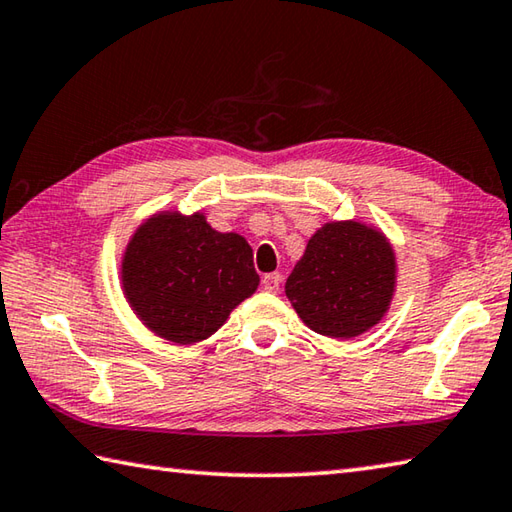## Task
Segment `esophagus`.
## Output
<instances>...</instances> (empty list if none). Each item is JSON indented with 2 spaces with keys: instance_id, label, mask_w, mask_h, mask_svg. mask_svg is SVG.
I'll return each instance as SVG.
<instances>
[{
  "instance_id": "1",
  "label": "esophagus",
  "mask_w": 512,
  "mask_h": 512,
  "mask_svg": "<svg viewBox=\"0 0 512 512\" xmlns=\"http://www.w3.org/2000/svg\"><path fill=\"white\" fill-rule=\"evenodd\" d=\"M280 284H282L280 273H268V275H264V280H262V288L266 293H277V291H280Z\"/></svg>"
}]
</instances>
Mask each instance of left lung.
<instances>
[{"instance_id": "1", "label": "left lung", "mask_w": 512, "mask_h": 512, "mask_svg": "<svg viewBox=\"0 0 512 512\" xmlns=\"http://www.w3.org/2000/svg\"><path fill=\"white\" fill-rule=\"evenodd\" d=\"M284 288L311 331L356 338L376 327L394 300V246L376 226L329 221L313 232Z\"/></svg>"}]
</instances>
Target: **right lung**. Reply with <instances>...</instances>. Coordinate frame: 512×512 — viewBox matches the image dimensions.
<instances>
[{
	"mask_svg": "<svg viewBox=\"0 0 512 512\" xmlns=\"http://www.w3.org/2000/svg\"><path fill=\"white\" fill-rule=\"evenodd\" d=\"M125 300L154 336L194 345L224 327L259 286L253 248L212 228L203 212L161 210L129 237L120 259Z\"/></svg>",
	"mask_w": 512,
	"mask_h": 512,
	"instance_id": "add662e5",
	"label": "right lung"
}]
</instances>
